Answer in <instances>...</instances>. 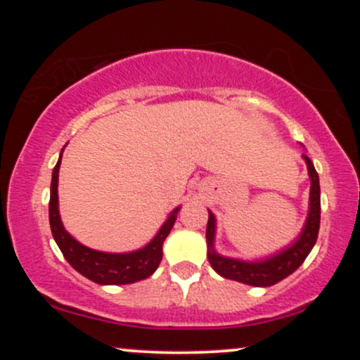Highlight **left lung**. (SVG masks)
I'll use <instances>...</instances> for the list:
<instances>
[{"mask_svg":"<svg viewBox=\"0 0 360 360\" xmlns=\"http://www.w3.org/2000/svg\"><path fill=\"white\" fill-rule=\"evenodd\" d=\"M307 162L308 175L311 180V188H309V210L307 221L302 233L297 240L288 248L280 250L272 257L264 260H255V262H245V260L231 259L219 255L214 250V234H216V219L214 214L208 211V224H206V244H208V260L216 272L221 277L236 280V282L252 285V287H270L280 280L287 278L293 274L300 265L304 262L308 254L311 252L313 245L316 244L319 219H321V198H319V176L314 170L313 162L303 154Z\"/></svg>","mask_w":360,"mask_h":360,"instance_id":"1","label":"left lung"}]
</instances>
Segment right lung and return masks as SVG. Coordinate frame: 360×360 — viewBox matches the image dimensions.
Segmentation results:
<instances>
[{
    "instance_id": "obj_1",
    "label": "right lung",
    "mask_w": 360,
    "mask_h": 360,
    "mask_svg": "<svg viewBox=\"0 0 360 360\" xmlns=\"http://www.w3.org/2000/svg\"><path fill=\"white\" fill-rule=\"evenodd\" d=\"M62 152L60 157H58L57 165L53 167L52 172L49 221H51L53 239H56L58 249L62 250L63 257L67 259V262L70 264L78 274H82L83 277H86L88 280H91V282L100 285H127L150 277V275L157 270V267H159L162 260V245H164L165 238L170 234L172 228H174L180 206H176V208L172 211L165 223L162 224L159 233H157L154 236V239L142 249L124 254H111L86 248V245L80 244L77 239H73L72 236L67 233L62 224L60 213H58L57 186Z\"/></svg>"
}]
</instances>
